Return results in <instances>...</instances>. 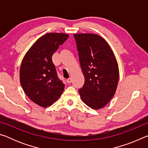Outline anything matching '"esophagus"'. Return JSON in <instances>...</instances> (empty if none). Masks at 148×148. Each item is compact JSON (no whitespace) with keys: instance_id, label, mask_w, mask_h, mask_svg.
I'll return each instance as SVG.
<instances>
[{"instance_id":"34e87169","label":"esophagus","mask_w":148,"mask_h":148,"mask_svg":"<svg viewBox=\"0 0 148 148\" xmlns=\"http://www.w3.org/2000/svg\"><path fill=\"white\" fill-rule=\"evenodd\" d=\"M66 82H67V83H68V84L71 83V82H72V78H71V77H69V78L67 79H66Z\"/></svg>"}]
</instances>
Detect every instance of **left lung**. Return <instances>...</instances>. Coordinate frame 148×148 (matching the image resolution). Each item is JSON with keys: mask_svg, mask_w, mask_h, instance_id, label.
Instances as JSON below:
<instances>
[{"mask_svg": "<svg viewBox=\"0 0 148 148\" xmlns=\"http://www.w3.org/2000/svg\"><path fill=\"white\" fill-rule=\"evenodd\" d=\"M79 60L85 77L79 89L82 101L94 110L108 103L119 80L118 64L109 45L94 34H74Z\"/></svg>", "mask_w": 148, "mask_h": 148, "instance_id": "8db88e82", "label": "left lung"}]
</instances>
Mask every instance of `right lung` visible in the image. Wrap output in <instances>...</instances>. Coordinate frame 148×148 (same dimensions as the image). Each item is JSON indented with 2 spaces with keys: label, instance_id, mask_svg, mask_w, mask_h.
Returning <instances> with one entry per match:
<instances>
[{
  "label": "right lung",
  "instance_id": "add662e5",
  "mask_svg": "<svg viewBox=\"0 0 148 148\" xmlns=\"http://www.w3.org/2000/svg\"><path fill=\"white\" fill-rule=\"evenodd\" d=\"M63 33H47L27 51L20 68V83L27 96L46 108L61 96L64 84L59 78L52 56L68 38Z\"/></svg>",
  "mask_w": 148,
  "mask_h": 148
}]
</instances>
